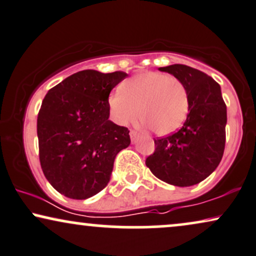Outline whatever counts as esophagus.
Masks as SVG:
<instances>
[{
    "mask_svg": "<svg viewBox=\"0 0 256 256\" xmlns=\"http://www.w3.org/2000/svg\"><path fill=\"white\" fill-rule=\"evenodd\" d=\"M130 137H131L132 143H134V142L137 140V137H138L137 132H136V131H130Z\"/></svg>",
    "mask_w": 256,
    "mask_h": 256,
    "instance_id": "34e87169",
    "label": "esophagus"
}]
</instances>
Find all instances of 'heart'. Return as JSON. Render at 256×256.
<instances>
[{"label": "heart", "mask_w": 256, "mask_h": 256, "mask_svg": "<svg viewBox=\"0 0 256 256\" xmlns=\"http://www.w3.org/2000/svg\"><path fill=\"white\" fill-rule=\"evenodd\" d=\"M110 113L119 125H128L140 117V125L158 136L174 134L182 126L189 111L186 86L177 78L146 72L131 78L111 93Z\"/></svg>", "instance_id": "obj_1"}]
</instances>
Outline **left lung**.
Returning a JSON list of instances; mask_svg holds the SVG:
<instances>
[{
    "instance_id": "1",
    "label": "left lung",
    "mask_w": 256,
    "mask_h": 256,
    "mask_svg": "<svg viewBox=\"0 0 256 256\" xmlns=\"http://www.w3.org/2000/svg\"><path fill=\"white\" fill-rule=\"evenodd\" d=\"M183 82L189 113L180 131L154 139V152L145 164L163 182L190 186L212 174L222 160L226 144L227 106L221 86L212 78L186 64L160 67Z\"/></svg>"
}]
</instances>
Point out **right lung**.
<instances>
[{
	"label": "right lung",
	"mask_w": 256,
	"mask_h": 256,
	"mask_svg": "<svg viewBox=\"0 0 256 256\" xmlns=\"http://www.w3.org/2000/svg\"><path fill=\"white\" fill-rule=\"evenodd\" d=\"M124 72L85 70L48 90L38 114L44 177L61 195L86 200L111 178L116 156L130 145L128 128L110 120L108 96Z\"/></svg>",
	"instance_id": "add662e5"
}]
</instances>
